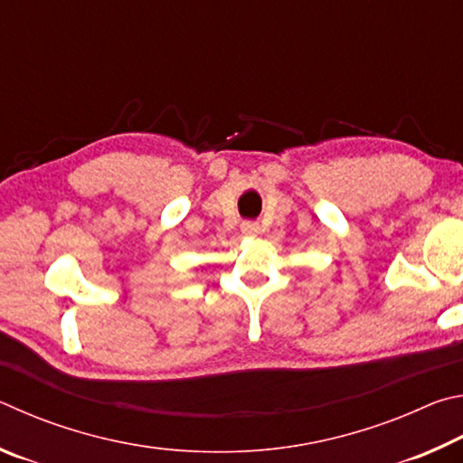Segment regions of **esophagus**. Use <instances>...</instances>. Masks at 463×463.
I'll use <instances>...</instances> for the list:
<instances>
[{
    "label": "esophagus",
    "mask_w": 463,
    "mask_h": 463,
    "mask_svg": "<svg viewBox=\"0 0 463 463\" xmlns=\"http://www.w3.org/2000/svg\"><path fill=\"white\" fill-rule=\"evenodd\" d=\"M241 232H244L246 236H256V233H258V223L256 222H244V223H241Z\"/></svg>",
    "instance_id": "esophagus-1"
}]
</instances>
